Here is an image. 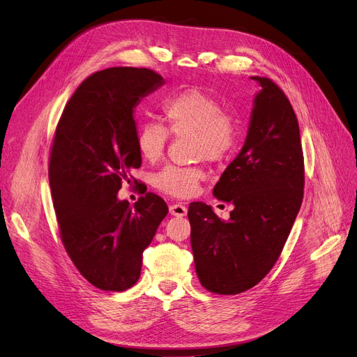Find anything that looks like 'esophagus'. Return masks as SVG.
<instances>
[{
  "mask_svg": "<svg viewBox=\"0 0 357 357\" xmlns=\"http://www.w3.org/2000/svg\"><path fill=\"white\" fill-rule=\"evenodd\" d=\"M169 213H171V215H174V217H184L188 213V208L184 206L183 204L177 202V204L169 205Z\"/></svg>",
  "mask_w": 357,
  "mask_h": 357,
  "instance_id": "34e87169",
  "label": "esophagus"
}]
</instances>
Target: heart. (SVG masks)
<instances>
[{"instance_id":"1","label":"heart","mask_w":357,"mask_h":357,"mask_svg":"<svg viewBox=\"0 0 357 357\" xmlns=\"http://www.w3.org/2000/svg\"><path fill=\"white\" fill-rule=\"evenodd\" d=\"M164 123L145 121L137 127L136 149L148 162L164 155L169 133L192 136L193 153L213 162L225 160L237 144V126L233 116L222 109L218 99L201 89L189 88L167 98L161 105ZM205 173L199 167L168 164L152 177L153 186L174 197L193 196Z\"/></svg>"}]
</instances>
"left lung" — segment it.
<instances>
[{
  "label": "left lung",
  "instance_id": "obj_1",
  "mask_svg": "<svg viewBox=\"0 0 357 357\" xmlns=\"http://www.w3.org/2000/svg\"><path fill=\"white\" fill-rule=\"evenodd\" d=\"M261 92L248 137L213 188L233 204L222 221L202 202L189 205L190 243L202 287L238 294L258 284L278 261L303 201L305 161L294 109L277 84L253 76Z\"/></svg>",
  "mask_w": 357,
  "mask_h": 357
}]
</instances>
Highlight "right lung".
<instances>
[{
  "instance_id": "obj_1",
  "label": "right lung",
  "mask_w": 357,
  "mask_h": 357,
  "mask_svg": "<svg viewBox=\"0 0 357 357\" xmlns=\"http://www.w3.org/2000/svg\"><path fill=\"white\" fill-rule=\"evenodd\" d=\"M161 84L145 67L96 71L71 95L55 129L48 177L61 241L79 273L105 291L135 286L142 255L168 213L164 199L146 190L133 206L117 197L142 164L133 108Z\"/></svg>"
}]
</instances>
